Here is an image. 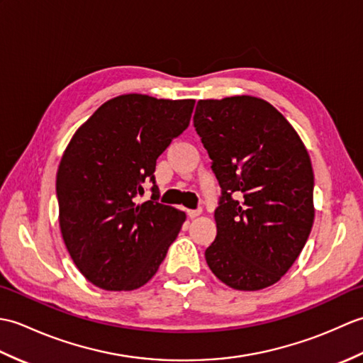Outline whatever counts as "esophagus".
<instances>
[{
    "label": "esophagus",
    "mask_w": 363,
    "mask_h": 363,
    "mask_svg": "<svg viewBox=\"0 0 363 363\" xmlns=\"http://www.w3.org/2000/svg\"><path fill=\"white\" fill-rule=\"evenodd\" d=\"M201 209H190V211H187V215H189V218H196V217H199V215H201Z\"/></svg>",
    "instance_id": "1"
}]
</instances>
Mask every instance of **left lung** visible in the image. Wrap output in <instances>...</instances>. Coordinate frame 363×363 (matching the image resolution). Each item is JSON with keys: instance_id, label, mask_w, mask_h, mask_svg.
Listing matches in <instances>:
<instances>
[{"instance_id": "1", "label": "left lung", "mask_w": 363, "mask_h": 363, "mask_svg": "<svg viewBox=\"0 0 363 363\" xmlns=\"http://www.w3.org/2000/svg\"><path fill=\"white\" fill-rule=\"evenodd\" d=\"M194 125L221 187L207 265L230 289L269 287L312 230L309 152L284 115L256 96L199 99Z\"/></svg>"}]
</instances>
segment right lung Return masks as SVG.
<instances>
[{
  "instance_id": "add662e5",
  "label": "right lung",
  "mask_w": 363,
  "mask_h": 363,
  "mask_svg": "<svg viewBox=\"0 0 363 363\" xmlns=\"http://www.w3.org/2000/svg\"><path fill=\"white\" fill-rule=\"evenodd\" d=\"M195 99L128 94L106 101L76 130L56 176L59 225L86 279L104 290H135L156 274L186 221L160 204L156 160L189 128ZM152 199L140 205L143 184Z\"/></svg>"
}]
</instances>
